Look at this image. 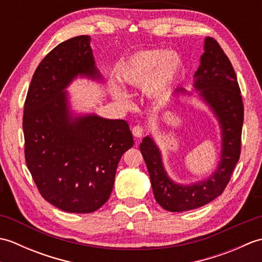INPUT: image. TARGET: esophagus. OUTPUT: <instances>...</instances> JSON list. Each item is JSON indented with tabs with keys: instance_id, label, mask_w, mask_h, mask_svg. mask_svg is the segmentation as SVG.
I'll use <instances>...</instances> for the list:
<instances>
[{
	"instance_id": "esophagus-1",
	"label": "esophagus",
	"mask_w": 262,
	"mask_h": 262,
	"mask_svg": "<svg viewBox=\"0 0 262 262\" xmlns=\"http://www.w3.org/2000/svg\"><path fill=\"white\" fill-rule=\"evenodd\" d=\"M132 132H133V135H134L136 138H138V140H140V138H142L144 136V133H145V130H144V128L142 126H140V125H137V126H135L134 128H133Z\"/></svg>"
}]
</instances>
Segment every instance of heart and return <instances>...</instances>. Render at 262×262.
<instances>
[{"label":"heart","instance_id":"obj_1","mask_svg":"<svg viewBox=\"0 0 262 262\" xmlns=\"http://www.w3.org/2000/svg\"><path fill=\"white\" fill-rule=\"evenodd\" d=\"M181 66V58L176 52L161 49H142L124 60L117 71L119 81L125 85L143 86L149 78V91L154 94L164 92L173 83ZM116 98L122 102L126 99L119 90Z\"/></svg>","mask_w":262,"mask_h":262}]
</instances>
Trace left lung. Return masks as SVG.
Instances as JSON below:
<instances>
[{
	"label": "left lung",
	"mask_w": 262,
	"mask_h": 262,
	"mask_svg": "<svg viewBox=\"0 0 262 262\" xmlns=\"http://www.w3.org/2000/svg\"><path fill=\"white\" fill-rule=\"evenodd\" d=\"M205 52L193 75V86L214 111L222 132L221 161L207 179L189 186L172 181L163 168L161 153L149 136L140 145L155 200L169 211H186L208 204L224 191L240 159L243 101L234 69L214 38L205 39Z\"/></svg>",
	"instance_id": "1"
}]
</instances>
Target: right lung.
Wrapping results in <instances>:
<instances>
[{"label":"right lung","instance_id":"right-lung-1","mask_svg":"<svg viewBox=\"0 0 262 262\" xmlns=\"http://www.w3.org/2000/svg\"><path fill=\"white\" fill-rule=\"evenodd\" d=\"M77 75L101 77L85 35L60 42L38 65L22 127L26 163L42 198L64 211L88 214L109 199L117 166L134 140L122 119L72 117L65 89Z\"/></svg>","mask_w":262,"mask_h":262}]
</instances>
